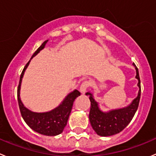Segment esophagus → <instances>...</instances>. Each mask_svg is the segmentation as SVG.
<instances>
[{"label":"esophagus","mask_w":156,"mask_h":156,"mask_svg":"<svg viewBox=\"0 0 156 156\" xmlns=\"http://www.w3.org/2000/svg\"><path fill=\"white\" fill-rule=\"evenodd\" d=\"M89 85H90V84H89L88 81H83L82 84H81V86H80V88H79L80 92H81L82 94H84L86 92V90H87V89L88 88Z\"/></svg>","instance_id":"1"}]
</instances>
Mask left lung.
<instances>
[{"label":"left lung","instance_id":"1","mask_svg":"<svg viewBox=\"0 0 156 156\" xmlns=\"http://www.w3.org/2000/svg\"><path fill=\"white\" fill-rule=\"evenodd\" d=\"M133 65L136 69V78L138 80L137 86L139 91L136 98L127 107L104 111L101 109L98 102L95 101L91 92L88 91L85 94L87 96H89L90 101V110L89 113L90 125L98 136H110L119 133L130 123L136 112L140 103L141 87L138 69L134 63Z\"/></svg>","mask_w":156,"mask_h":156}]
</instances>
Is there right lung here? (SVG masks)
I'll list each match as a JSON object with an SVG mask.
<instances>
[{
    "instance_id": "1",
    "label": "right lung",
    "mask_w": 156,
    "mask_h": 156,
    "mask_svg": "<svg viewBox=\"0 0 156 156\" xmlns=\"http://www.w3.org/2000/svg\"><path fill=\"white\" fill-rule=\"evenodd\" d=\"M48 41H49V40H46L41 45V46L34 52L31 59L33 57L36 56L40 51L44 49ZM30 60L26 65L23 70L22 74L20 75V78L19 86H18L17 88L18 104H19L20 110L22 117L24 121L26 122V123L33 130L38 133L45 136H50L59 135L60 133H62L63 129L67 125V122L71 111H72L74 101L78 96H80L81 93L78 90L75 89L66 95V98L63 99V101L60 103L58 107H55L49 111L38 113V112L30 110L23 104L20 95V94L21 83H22L23 77L25 73L26 69H27L29 64H30Z\"/></svg>"
}]
</instances>
